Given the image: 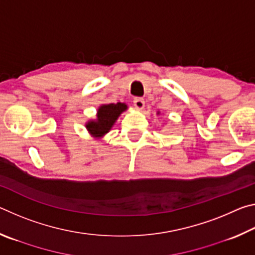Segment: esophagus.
I'll return each mask as SVG.
<instances>
[{"label": "esophagus", "mask_w": 255, "mask_h": 255, "mask_svg": "<svg viewBox=\"0 0 255 255\" xmlns=\"http://www.w3.org/2000/svg\"><path fill=\"white\" fill-rule=\"evenodd\" d=\"M133 106H135V108H136L137 110L144 109V107H145L144 99H141V98H135V99H133Z\"/></svg>", "instance_id": "obj_1"}]
</instances>
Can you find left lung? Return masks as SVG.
<instances>
[{
	"label": "left lung",
	"mask_w": 255,
	"mask_h": 255,
	"mask_svg": "<svg viewBox=\"0 0 255 255\" xmlns=\"http://www.w3.org/2000/svg\"><path fill=\"white\" fill-rule=\"evenodd\" d=\"M157 115H159V111H157Z\"/></svg>",
	"instance_id": "1"
}]
</instances>
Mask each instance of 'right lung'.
Returning <instances> with one entry per match:
<instances>
[{
  "mask_svg": "<svg viewBox=\"0 0 255 255\" xmlns=\"http://www.w3.org/2000/svg\"><path fill=\"white\" fill-rule=\"evenodd\" d=\"M127 109L128 106L124 102L106 103V105L99 106L96 119H90L85 124L86 130L93 138L101 139L103 136L111 130L120 115Z\"/></svg>",
  "mask_w": 255,
  "mask_h": 255,
  "instance_id": "1",
  "label": "right lung"
}]
</instances>
